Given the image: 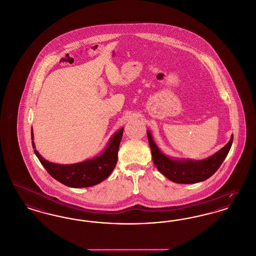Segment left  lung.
<instances>
[{"label": "left lung", "instance_id": "1", "mask_svg": "<svg viewBox=\"0 0 256 256\" xmlns=\"http://www.w3.org/2000/svg\"><path fill=\"white\" fill-rule=\"evenodd\" d=\"M146 134L152 160L157 170L168 179L178 184H194L204 181L214 175L225 160L234 141V135H232L230 142L224 148L204 160H178L164 155L156 146L152 133L148 130Z\"/></svg>", "mask_w": 256, "mask_h": 256}]
</instances>
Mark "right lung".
<instances>
[{
	"label": "right lung",
	"instance_id": "1",
	"mask_svg": "<svg viewBox=\"0 0 256 256\" xmlns=\"http://www.w3.org/2000/svg\"><path fill=\"white\" fill-rule=\"evenodd\" d=\"M123 132L124 128H122L113 135L106 148L100 155L76 164H55L46 161L35 150L32 130L31 140L36 156L54 179L70 188H86L101 183L112 172L117 163L118 150Z\"/></svg>",
	"mask_w": 256,
	"mask_h": 256
}]
</instances>
